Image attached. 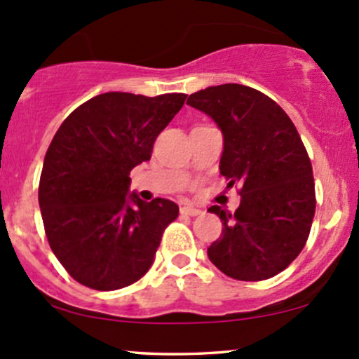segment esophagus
<instances>
[{
	"label": "esophagus",
	"instance_id": "obj_1",
	"mask_svg": "<svg viewBox=\"0 0 359 359\" xmlns=\"http://www.w3.org/2000/svg\"><path fill=\"white\" fill-rule=\"evenodd\" d=\"M180 212H182V215H189V216H198V215H201V210H198V208H194V206H182L180 208Z\"/></svg>",
	"mask_w": 359,
	"mask_h": 359
}]
</instances>
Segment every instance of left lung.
I'll list each match as a JSON object with an SVG mask.
<instances>
[{
    "label": "left lung",
    "instance_id": "obj_1",
    "mask_svg": "<svg viewBox=\"0 0 359 359\" xmlns=\"http://www.w3.org/2000/svg\"><path fill=\"white\" fill-rule=\"evenodd\" d=\"M187 105L210 116L223 135L219 172L240 184V206H219L223 231L208 247L222 273L262 281L285 271L309 238L315 215V184L302 137L288 114L259 90L238 83L208 86Z\"/></svg>",
    "mask_w": 359,
    "mask_h": 359
}]
</instances>
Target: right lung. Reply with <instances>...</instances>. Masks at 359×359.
I'll use <instances>...</instances> for the list:
<instances>
[{
  "label": "right lung",
  "instance_id": "right-lung-1",
  "mask_svg": "<svg viewBox=\"0 0 359 359\" xmlns=\"http://www.w3.org/2000/svg\"><path fill=\"white\" fill-rule=\"evenodd\" d=\"M186 97L107 92L59 126L46 153L39 206L50 249L81 285L119 290L151 267L179 206L161 198L147 203L129 192V172L151 158L156 136Z\"/></svg>",
  "mask_w": 359,
  "mask_h": 359
}]
</instances>
